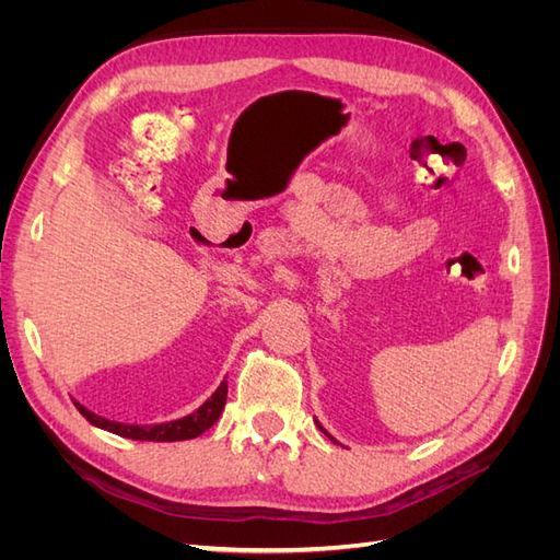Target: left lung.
I'll use <instances>...</instances> for the list:
<instances>
[{
	"label": "left lung",
	"mask_w": 560,
	"mask_h": 560,
	"mask_svg": "<svg viewBox=\"0 0 560 560\" xmlns=\"http://www.w3.org/2000/svg\"><path fill=\"white\" fill-rule=\"evenodd\" d=\"M317 428H319V430H322V432H325V434H327V436H329V439H331V442H336V439H334V436H331V434H329V432H327V430H325V428H322V425H319V422H317ZM336 444H338V442H336Z\"/></svg>",
	"instance_id": "8db88e82"
}]
</instances>
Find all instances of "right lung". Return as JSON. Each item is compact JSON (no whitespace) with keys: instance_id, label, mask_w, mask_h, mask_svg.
<instances>
[{"instance_id":"add662e5","label":"right lung","mask_w":560,"mask_h":560,"mask_svg":"<svg viewBox=\"0 0 560 560\" xmlns=\"http://www.w3.org/2000/svg\"><path fill=\"white\" fill-rule=\"evenodd\" d=\"M226 389H229V385H226V381H222V385L214 389L212 397L202 401L194 413L177 418V420L154 422V425H132V422L107 420L105 416H97V413L89 411L86 406L79 404L77 399H72V401L79 409V413L86 418L91 425H95L100 430H107L112 434L135 439V442H184V439H194L214 425L217 418L224 411Z\"/></svg>"}]
</instances>
